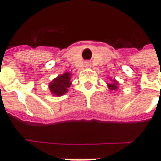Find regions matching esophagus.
Returning <instances> with one entry per match:
<instances>
[{
  "label": "esophagus",
  "instance_id": "34e87169",
  "mask_svg": "<svg viewBox=\"0 0 161 161\" xmlns=\"http://www.w3.org/2000/svg\"><path fill=\"white\" fill-rule=\"evenodd\" d=\"M89 65H90V64H89V63H87V66H89Z\"/></svg>",
  "mask_w": 161,
  "mask_h": 161
}]
</instances>
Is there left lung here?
Instances as JSON below:
<instances>
[{"instance_id":"1","label":"left lung","mask_w":161,"mask_h":161,"mask_svg":"<svg viewBox=\"0 0 161 161\" xmlns=\"http://www.w3.org/2000/svg\"><path fill=\"white\" fill-rule=\"evenodd\" d=\"M115 81V80H114ZM117 84V83H116V82H115V84H108V87H109V89H110V90H114V91H115V89H117V86H116V84Z\"/></svg>"}]
</instances>
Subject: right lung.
<instances>
[{"label":"right lung","mask_w":161,"mask_h":161,"mask_svg":"<svg viewBox=\"0 0 161 161\" xmlns=\"http://www.w3.org/2000/svg\"><path fill=\"white\" fill-rule=\"evenodd\" d=\"M70 74L66 73L60 75L50 84L49 88L52 93L56 96H62L68 91V88L70 86Z\"/></svg>","instance_id":"add662e5"}]
</instances>
